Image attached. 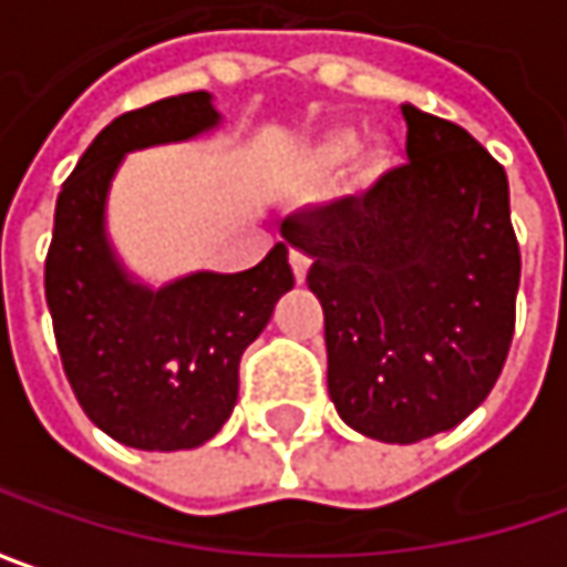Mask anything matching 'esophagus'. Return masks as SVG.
<instances>
[{"instance_id": "obj_1", "label": "esophagus", "mask_w": 567, "mask_h": 567, "mask_svg": "<svg viewBox=\"0 0 567 567\" xmlns=\"http://www.w3.org/2000/svg\"><path fill=\"white\" fill-rule=\"evenodd\" d=\"M288 259H291V272H295V279H298V282H305V279H308V269H310L308 254H301V250H291V254H288Z\"/></svg>"}]
</instances>
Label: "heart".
<instances>
[{"mask_svg":"<svg viewBox=\"0 0 567 567\" xmlns=\"http://www.w3.org/2000/svg\"><path fill=\"white\" fill-rule=\"evenodd\" d=\"M355 130H332L330 136H323L310 148V167L313 171H332V167H339L342 161L355 152ZM386 167H390V148L383 142H374L358 158V184L368 186L374 184V181H381V174Z\"/></svg>","mask_w":567,"mask_h":567,"instance_id":"obj_1","label":"heart"}]
</instances>
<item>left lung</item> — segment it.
Returning <instances> with one entry per match:
<instances>
[{"label": "left lung", "mask_w": 567, "mask_h": 567, "mask_svg": "<svg viewBox=\"0 0 567 567\" xmlns=\"http://www.w3.org/2000/svg\"><path fill=\"white\" fill-rule=\"evenodd\" d=\"M403 120L409 164L282 221L313 259L332 406L386 444L451 431L492 393L520 285L505 167L451 120Z\"/></svg>", "instance_id": "8db88e82"}]
</instances>
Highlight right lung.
Instances as JSON below:
<instances>
[{
    "mask_svg": "<svg viewBox=\"0 0 567 567\" xmlns=\"http://www.w3.org/2000/svg\"><path fill=\"white\" fill-rule=\"evenodd\" d=\"M212 126L209 91L123 113L87 145L56 199L43 285L62 371L87 419L136 451H189L221 431L240 355L295 285L285 244L247 272H193L164 288L136 282L113 254L104 209L123 155Z\"/></svg>",
    "mask_w": 567,
    "mask_h": 567,
    "instance_id": "right-lung-1",
    "label": "right lung"
}]
</instances>
